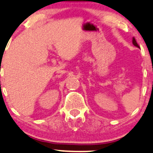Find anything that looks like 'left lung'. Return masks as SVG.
<instances>
[{"label":"left lung","mask_w":153,"mask_h":153,"mask_svg":"<svg viewBox=\"0 0 153 153\" xmlns=\"http://www.w3.org/2000/svg\"><path fill=\"white\" fill-rule=\"evenodd\" d=\"M132 43H133V44H134V45L135 47H137V48H139V45H138V44H137V43L136 40H135L134 38H133Z\"/></svg>","instance_id":"8db88e82"}]
</instances>
